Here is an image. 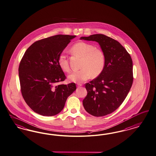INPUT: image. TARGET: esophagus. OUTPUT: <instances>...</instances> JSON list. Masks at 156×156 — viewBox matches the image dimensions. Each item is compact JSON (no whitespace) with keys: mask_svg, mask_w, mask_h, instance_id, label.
<instances>
[{"mask_svg":"<svg viewBox=\"0 0 156 156\" xmlns=\"http://www.w3.org/2000/svg\"><path fill=\"white\" fill-rule=\"evenodd\" d=\"M77 86H78V87H80V86H82V85L80 84V83H78V84H77Z\"/></svg>","mask_w":156,"mask_h":156,"instance_id":"obj_1","label":"esophagus"}]
</instances>
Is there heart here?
<instances>
[{
    "mask_svg": "<svg viewBox=\"0 0 156 156\" xmlns=\"http://www.w3.org/2000/svg\"><path fill=\"white\" fill-rule=\"evenodd\" d=\"M70 51L82 58V60L81 69L71 73L68 75L69 81L81 83L88 80L91 75L96 76L101 74L105 66L104 55L101 50L89 43L79 42L71 48ZM58 64L63 71H69V66L65 54L59 55Z\"/></svg>",
    "mask_w": 156,
    "mask_h": 156,
    "instance_id": "obj_1",
    "label": "heart"
}]
</instances>
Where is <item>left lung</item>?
Returning a JSON list of instances; mask_svg holds the SVG:
<instances>
[{
    "instance_id": "left-lung-1",
    "label": "left lung",
    "mask_w": 156,
    "mask_h": 156,
    "mask_svg": "<svg viewBox=\"0 0 156 156\" xmlns=\"http://www.w3.org/2000/svg\"><path fill=\"white\" fill-rule=\"evenodd\" d=\"M80 40L96 41L104 55L102 72L85 84L87 94L83 105L93 116H105L118 109L129 93L133 81V61L118 41L105 35L96 34Z\"/></svg>"
}]
</instances>
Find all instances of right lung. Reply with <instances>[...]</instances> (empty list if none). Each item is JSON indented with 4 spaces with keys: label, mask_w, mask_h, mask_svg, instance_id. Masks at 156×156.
Listing matches in <instances>:
<instances>
[{
    "label": "right lung",
    "mask_w": 156,
    "mask_h": 156,
    "mask_svg": "<svg viewBox=\"0 0 156 156\" xmlns=\"http://www.w3.org/2000/svg\"><path fill=\"white\" fill-rule=\"evenodd\" d=\"M76 36L58 34L38 40L26 51L18 72L22 94L28 106L39 115L60 113L75 83L58 84L66 79L58 64L59 55Z\"/></svg>",
    "instance_id": "right-lung-1"
}]
</instances>
